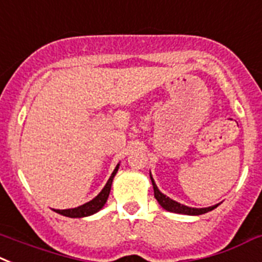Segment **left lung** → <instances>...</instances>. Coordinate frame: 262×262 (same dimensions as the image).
Masks as SVG:
<instances>
[{"mask_svg":"<svg viewBox=\"0 0 262 262\" xmlns=\"http://www.w3.org/2000/svg\"><path fill=\"white\" fill-rule=\"evenodd\" d=\"M150 179H151V183H153L154 198H156L157 202H158L166 211H170V212L175 213H183V215H203V213L208 212V211H212L213 208H216V207L219 206V204H216V206L208 207V208H191V207L183 206V204L178 203V202L170 199L169 196L163 195L162 192L158 190L156 183H154V179L151 178V175H150Z\"/></svg>","mask_w":262,"mask_h":262,"instance_id":"left-lung-1","label":"left lung"}]
</instances>
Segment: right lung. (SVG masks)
Segmentation results:
<instances>
[{
    "mask_svg": "<svg viewBox=\"0 0 262 262\" xmlns=\"http://www.w3.org/2000/svg\"><path fill=\"white\" fill-rule=\"evenodd\" d=\"M117 170H118V165L116 166L115 171L112 172L111 178H109L108 182H106L105 187L101 190V192H100L95 199H92L91 202H88V203L83 204V206L76 207V208H70V210H54V211L60 213V215L63 216H67V217H84V216H90L92 215V213L100 211L101 208H103L104 204H105L106 199H108L109 192H111V187H112V181L113 178H115Z\"/></svg>",
    "mask_w": 262,
    "mask_h": 262,
    "instance_id": "add662e5",
    "label": "right lung"
}]
</instances>
